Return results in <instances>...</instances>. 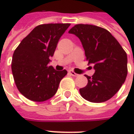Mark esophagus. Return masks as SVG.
<instances>
[{
  "mask_svg": "<svg viewBox=\"0 0 134 134\" xmlns=\"http://www.w3.org/2000/svg\"><path fill=\"white\" fill-rule=\"evenodd\" d=\"M69 73H70V75L72 76H79V74L76 73L75 72H73L72 70H70V71H69Z\"/></svg>",
  "mask_w": 134,
  "mask_h": 134,
  "instance_id": "34e87169",
  "label": "esophagus"
}]
</instances>
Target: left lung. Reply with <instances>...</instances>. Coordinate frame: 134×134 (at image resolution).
Returning a JSON list of instances; mask_svg holds the SVG:
<instances>
[{
    "instance_id": "obj_1",
    "label": "left lung",
    "mask_w": 134,
    "mask_h": 134,
    "mask_svg": "<svg viewBox=\"0 0 134 134\" xmlns=\"http://www.w3.org/2000/svg\"><path fill=\"white\" fill-rule=\"evenodd\" d=\"M76 35L85 49L88 64L94 74L86 76L87 85L79 89L86 100L100 103L112 98L121 88L127 74V54L111 33L90 24H77L69 31Z\"/></svg>"
}]
</instances>
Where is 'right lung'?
<instances>
[{"mask_svg":"<svg viewBox=\"0 0 134 134\" xmlns=\"http://www.w3.org/2000/svg\"><path fill=\"white\" fill-rule=\"evenodd\" d=\"M70 24L37 26L21 41L13 53L12 72L17 88L26 98L44 102L56 93L67 71L49 66L60 38Z\"/></svg>","mask_w":134,"mask_h":134,"instance_id":"1","label":"right lung"}]
</instances>
